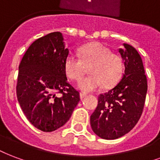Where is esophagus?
<instances>
[{
    "mask_svg": "<svg viewBox=\"0 0 160 160\" xmlns=\"http://www.w3.org/2000/svg\"><path fill=\"white\" fill-rule=\"evenodd\" d=\"M86 96H87V94H86L85 93H80V98H85Z\"/></svg>",
    "mask_w": 160,
    "mask_h": 160,
    "instance_id": "esophagus-1",
    "label": "esophagus"
}]
</instances>
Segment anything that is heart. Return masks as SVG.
Segmentation results:
<instances>
[{
    "instance_id": "heart-1",
    "label": "heart",
    "mask_w": 160,
    "mask_h": 160,
    "mask_svg": "<svg viewBox=\"0 0 160 160\" xmlns=\"http://www.w3.org/2000/svg\"><path fill=\"white\" fill-rule=\"evenodd\" d=\"M80 55L71 54L65 62L67 77L78 80L84 72V64L93 63L88 77L81 78L77 87L83 92H93L103 87H111L120 80L123 72V62L118 55L110 53L106 46L100 43L84 45L80 50Z\"/></svg>"
}]
</instances>
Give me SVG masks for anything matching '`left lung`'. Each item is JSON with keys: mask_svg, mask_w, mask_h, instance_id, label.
Returning <instances> with one entry per match:
<instances>
[{"mask_svg": "<svg viewBox=\"0 0 160 160\" xmlns=\"http://www.w3.org/2000/svg\"><path fill=\"white\" fill-rule=\"evenodd\" d=\"M120 48L125 67L121 81L98 96V106L90 116L93 132L99 138L113 140L130 132L141 117L148 83L143 63L135 48L123 44Z\"/></svg>", "mask_w": 160, "mask_h": 160, "instance_id": "1", "label": "left lung"}]
</instances>
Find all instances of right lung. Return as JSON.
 Wrapping results in <instances>:
<instances>
[{
	"label": "right lung",
	"instance_id": "obj_1",
	"mask_svg": "<svg viewBox=\"0 0 160 160\" xmlns=\"http://www.w3.org/2000/svg\"><path fill=\"white\" fill-rule=\"evenodd\" d=\"M69 55L62 33L36 39L18 67L17 97L30 123L46 132L67 123L80 100L78 91L68 83L65 62ZM57 92L62 96H55Z\"/></svg>",
	"mask_w": 160,
	"mask_h": 160
}]
</instances>
